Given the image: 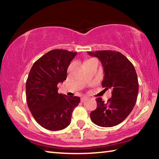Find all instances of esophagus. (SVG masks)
Listing matches in <instances>:
<instances>
[{
	"label": "esophagus",
	"instance_id": "obj_1",
	"mask_svg": "<svg viewBox=\"0 0 159 159\" xmlns=\"http://www.w3.org/2000/svg\"><path fill=\"white\" fill-rule=\"evenodd\" d=\"M86 99H87V98H86V97H83V98H80V102H85Z\"/></svg>",
	"mask_w": 159,
	"mask_h": 159
}]
</instances>
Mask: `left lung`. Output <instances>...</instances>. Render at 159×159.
Returning a JSON list of instances; mask_svg holds the SVG:
<instances>
[{
  "instance_id": "obj_1",
  "label": "left lung",
  "mask_w": 159,
  "mask_h": 159,
  "mask_svg": "<svg viewBox=\"0 0 159 159\" xmlns=\"http://www.w3.org/2000/svg\"><path fill=\"white\" fill-rule=\"evenodd\" d=\"M98 57L104 70L102 85L111 89V98L105 103L101 98L96 99L97 108L90 113L95 124L113 127L123 121L135 105L139 84L135 69L128 58L118 51L101 50L88 52Z\"/></svg>"
}]
</instances>
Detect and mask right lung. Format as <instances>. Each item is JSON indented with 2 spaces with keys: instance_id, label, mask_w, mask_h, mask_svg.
Wrapping results in <instances>:
<instances>
[{
  "instance_id": "add662e5",
  "label": "right lung",
  "mask_w": 159,
  "mask_h": 159,
  "mask_svg": "<svg viewBox=\"0 0 159 159\" xmlns=\"http://www.w3.org/2000/svg\"><path fill=\"white\" fill-rule=\"evenodd\" d=\"M77 52L52 50L32 66L26 83V102L36 122L49 130L66 128L80 98L58 93L57 84L66 79L67 69Z\"/></svg>"
}]
</instances>
